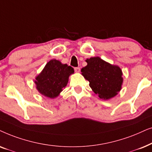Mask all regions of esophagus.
<instances>
[{"label":"esophagus","mask_w":152,"mask_h":152,"mask_svg":"<svg viewBox=\"0 0 152 152\" xmlns=\"http://www.w3.org/2000/svg\"><path fill=\"white\" fill-rule=\"evenodd\" d=\"M74 70H75V72L76 73H79L80 72V69L79 67H75Z\"/></svg>","instance_id":"34e87169"}]
</instances>
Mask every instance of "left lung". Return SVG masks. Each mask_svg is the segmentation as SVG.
<instances>
[{"label": "left lung", "instance_id": "8db88e82", "mask_svg": "<svg viewBox=\"0 0 152 152\" xmlns=\"http://www.w3.org/2000/svg\"><path fill=\"white\" fill-rule=\"evenodd\" d=\"M87 66L81 74L90 82V87L100 99L108 100L116 96L122 89V71L119 66L111 64L98 56L86 59Z\"/></svg>", "mask_w": 152, "mask_h": 152}]
</instances>
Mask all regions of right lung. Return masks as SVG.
I'll return each instance as SVG.
<instances>
[{
    "label": "right lung",
    "instance_id": "1",
    "mask_svg": "<svg viewBox=\"0 0 152 152\" xmlns=\"http://www.w3.org/2000/svg\"><path fill=\"white\" fill-rule=\"evenodd\" d=\"M74 73L72 66L53 59L48 62L43 69L35 77L36 89L43 96L50 99L58 96L65 88L70 75Z\"/></svg>",
    "mask_w": 152,
    "mask_h": 152
}]
</instances>
